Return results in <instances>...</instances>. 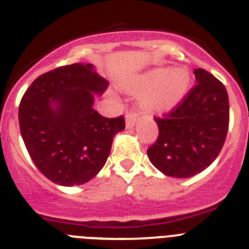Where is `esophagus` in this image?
<instances>
[{
    "instance_id": "obj_1",
    "label": "esophagus",
    "mask_w": 249,
    "mask_h": 249,
    "mask_svg": "<svg viewBox=\"0 0 249 249\" xmlns=\"http://www.w3.org/2000/svg\"><path fill=\"white\" fill-rule=\"evenodd\" d=\"M136 120H138V116H136L135 113H127L126 116H125V124H126V127H133L135 125Z\"/></svg>"
}]
</instances>
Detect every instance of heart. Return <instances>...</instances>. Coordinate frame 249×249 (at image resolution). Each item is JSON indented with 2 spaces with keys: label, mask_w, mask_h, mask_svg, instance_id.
I'll list each match as a JSON object with an SVG mask.
<instances>
[{
  "label": "heart",
  "mask_w": 249,
  "mask_h": 249,
  "mask_svg": "<svg viewBox=\"0 0 249 249\" xmlns=\"http://www.w3.org/2000/svg\"><path fill=\"white\" fill-rule=\"evenodd\" d=\"M191 75L185 68H155L123 84L125 91L142 95L141 107L150 113H166L185 99Z\"/></svg>",
  "instance_id": "b5f03b06"
}]
</instances>
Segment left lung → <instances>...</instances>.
I'll return each mask as SVG.
<instances>
[{
	"label": "left lung",
	"instance_id": "left-lung-1",
	"mask_svg": "<svg viewBox=\"0 0 249 249\" xmlns=\"http://www.w3.org/2000/svg\"><path fill=\"white\" fill-rule=\"evenodd\" d=\"M196 86L163 118H155L159 136L147 149L154 166L163 175L187 178L216 160L225 144L230 104L225 86L211 73L194 71Z\"/></svg>",
	"mask_w": 249,
	"mask_h": 249
}]
</instances>
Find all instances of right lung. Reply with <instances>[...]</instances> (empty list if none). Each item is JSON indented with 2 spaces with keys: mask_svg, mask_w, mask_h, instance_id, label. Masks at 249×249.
<instances>
[{
  "mask_svg": "<svg viewBox=\"0 0 249 249\" xmlns=\"http://www.w3.org/2000/svg\"><path fill=\"white\" fill-rule=\"evenodd\" d=\"M108 86L93 64L74 63L39 75L22 97V139L52 182L83 185L107 162L114 136L125 129L124 116L109 119L93 108Z\"/></svg>",
  "mask_w": 249,
  "mask_h": 249,
  "instance_id": "right-lung-1",
  "label": "right lung"
}]
</instances>
